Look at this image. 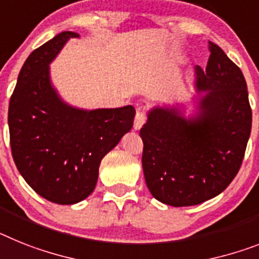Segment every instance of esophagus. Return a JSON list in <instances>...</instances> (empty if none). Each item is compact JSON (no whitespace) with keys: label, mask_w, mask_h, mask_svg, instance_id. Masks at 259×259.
<instances>
[{"label":"esophagus","mask_w":259,"mask_h":259,"mask_svg":"<svg viewBox=\"0 0 259 259\" xmlns=\"http://www.w3.org/2000/svg\"><path fill=\"white\" fill-rule=\"evenodd\" d=\"M145 122H146V116L138 110L136 114V119H134V130H140Z\"/></svg>","instance_id":"1"}]
</instances>
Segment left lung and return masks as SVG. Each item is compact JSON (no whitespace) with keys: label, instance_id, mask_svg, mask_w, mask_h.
<instances>
[{"label":"left lung","instance_id":"8db88e82","mask_svg":"<svg viewBox=\"0 0 259 259\" xmlns=\"http://www.w3.org/2000/svg\"><path fill=\"white\" fill-rule=\"evenodd\" d=\"M205 71L195 67L197 101L153 106L141 129L147 188L171 207L197 205L220 195L244 159L251 109L241 69L217 45L208 42Z\"/></svg>","mask_w":259,"mask_h":259}]
</instances>
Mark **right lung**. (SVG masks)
Listing matches in <instances>:
<instances>
[{
	"label": "right lung",
	"instance_id": "right-lung-1",
	"mask_svg": "<svg viewBox=\"0 0 259 259\" xmlns=\"http://www.w3.org/2000/svg\"><path fill=\"white\" fill-rule=\"evenodd\" d=\"M63 31L34 50L18 75L9 104L13 159L26 183L49 201L71 205L87 199L101 159L133 127L136 109H82L54 87L50 64L71 38Z\"/></svg>",
	"mask_w": 259,
	"mask_h": 259
}]
</instances>
